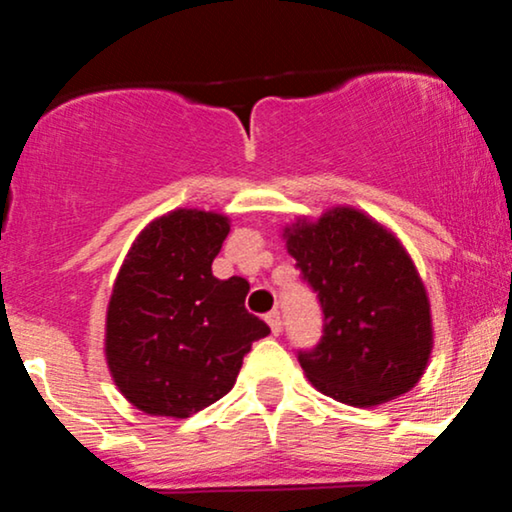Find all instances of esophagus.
Here are the masks:
<instances>
[{"label":"esophagus","instance_id":"34e87169","mask_svg":"<svg viewBox=\"0 0 512 512\" xmlns=\"http://www.w3.org/2000/svg\"><path fill=\"white\" fill-rule=\"evenodd\" d=\"M264 320H267V325L272 327V334H279L281 332V315H279V310H272V313L264 317Z\"/></svg>","mask_w":512,"mask_h":512}]
</instances>
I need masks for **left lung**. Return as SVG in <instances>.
I'll return each instance as SVG.
<instances>
[{"mask_svg": "<svg viewBox=\"0 0 512 512\" xmlns=\"http://www.w3.org/2000/svg\"><path fill=\"white\" fill-rule=\"evenodd\" d=\"M286 250L317 293L322 339L298 361L322 395L378 407L421 380L433 351L431 303L409 252L390 228L354 207L301 216Z\"/></svg>", "mask_w": 512, "mask_h": 512, "instance_id": "obj_1", "label": "left lung"}]
</instances>
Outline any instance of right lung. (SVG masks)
<instances>
[{
  "instance_id": "add662e5",
  "label": "right lung",
  "mask_w": 512,
  "mask_h": 512,
  "mask_svg": "<svg viewBox=\"0 0 512 512\" xmlns=\"http://www.w3.org/2000/svg\"><path fill=\"white\" fill-rule=\"evenodd\" d=\"M228 216L175 209L139 233L110 293L105 361L117 390L151 416L187 419L231 387L269 327L245 310L243 276L216 279L211 262Z\"/></svg>"
}]
</instances>
